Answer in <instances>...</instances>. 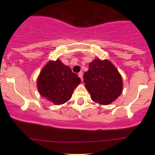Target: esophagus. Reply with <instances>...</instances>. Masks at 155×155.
<instances>
[{"label": "esophagus", "instance_id": "esophagus-1", "mask_svg": "<svg viewBox=\"0 0 155 155\" xmlns=\"http://www.w3.org/2000/svg\"><path fill=\"white\" fill-rule=\"evenodd\" d=\"M78 75H79V76L80 77L81 80L83 81V73H82V72H79V74H78Z\"/></svg>", "mask_w": 155, "mask_h": 155}]
</instances>
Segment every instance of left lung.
Listing matches in <instances>:
<instances>
[{"mask_svg":"<svg viewBox=\"0 0 155 155\" xmlns=\"http://www.w3.org/2000/svg\"><path fill=\"white\" fill-rule=\"evenodd\" d=\"M84 82L91 98L101 105H109L121 95L123 81L115 65L107 59L95 58L84 73Z\"/></svg>","mask_w":155,"mask_h":155,"instance_id":"left-lung-1","label":"left lung"}]
</instances>
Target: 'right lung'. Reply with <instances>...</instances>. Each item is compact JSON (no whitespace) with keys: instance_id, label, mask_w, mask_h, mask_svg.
Instances as JSON below:
<instances>
[{"instance_id":"right-lung-1","label":"right lung","mask_w":155,"mask_h":155,"mask_svg":"<svg viewBox=\"0 0 155 155\" xmlns=\"http://www.w3.org/2000/svg\"><path fill=\"white\" fill-rule=\"evenodd\" d=\"M81 79L73 73L70 67L60 59L49 61L39 74L37 90L40 96L55 105H61L70 101L73 92Z\"/></svg>"}]
</instances>
